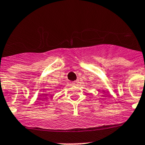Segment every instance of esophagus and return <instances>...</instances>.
Here are the masks:
<instances>
[{
	"mask_svg": "<svg viewBox=\"0 0 145 145\" xmlns=\"http://www.w3.org/2000/svg\"><path fill=\"white\" fill-rule=\"evenodd\" d=\"M78 84H79V81H78V80L74 81V82H72V85H74V86H77V85H78Z\"/></svg>",
	"mask_w": 145,
	"mask_h": 145,
	"instance_id": "esophagus-1",
	"label": "esophagus"
}]
</instances>
